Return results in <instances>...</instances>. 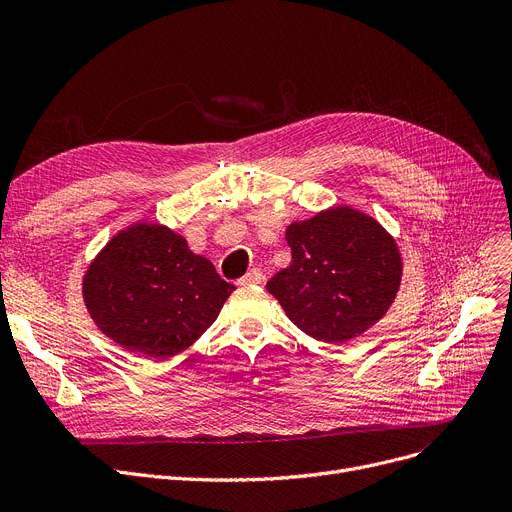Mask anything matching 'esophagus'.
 <instances>
[{
  "mask_svg": "<svg viewBox=\"0 0 512 512\" xmlns=\"http://www.w3.org/2000/svg\"><path fill=\"white\" fill-rule=\"evenodd\" d=\"M261 282H263V274H261V270H257V267H253V270H249L238 280L240 286H251V284H261Z\"/></svg>",
  "mask_w": 512,
  "mask_h": 512,
  "instance_id": "esophagus-1",
  "label": "esophagus"
}]
</instances>
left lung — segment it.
Returning a JSON list of instances; mask_svg holds the SVG:
<instances>
[{
    "instance_id": "obj_1",
    "label": "left lung",
    "mask_w": 512,
    "mask_h": 512,
    "mask_svg": "<svg viewBox=\"0 0 512 512\" xmlns=\"http://www.w3.org/2000/svg\"><path fill=\"white\" fill-rule=\"evenodd\" d=\"M292 263L270 290L294 326L324 342H346L392 305L402 263L394 238L351 207L317 213L286 230Z\"/></svg>"
}]
</instances>
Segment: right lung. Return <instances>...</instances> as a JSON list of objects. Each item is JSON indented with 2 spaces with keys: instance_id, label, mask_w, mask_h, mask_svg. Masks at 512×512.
Wrapping results in <instances>:
<instances>
[{
  "instance_id": "right-lung-1",
  "label": "right lung",
  "mask_w": 512,
  "mask_h": 512,
  "mask_svg": "<svg viewBox=\"0 0 512 512\" xmlns=\"http://www.w3.org/2000/svg\"><path fill=\"white\" fill-rule=\"evenodd\" d=\"M232 290L209 259L159 224L118 232L83 280L97 328L126 351L157 361L191 346L218 319Z\"/></svg>"
}]
</instances>
